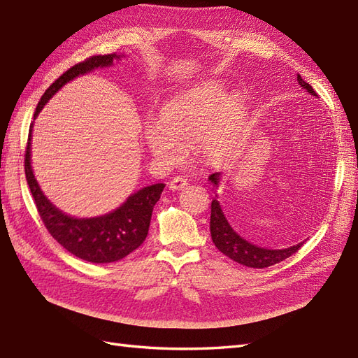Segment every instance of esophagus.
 <instances>
[{"mask_svg":"<svg viewBox=\"0 0 358 358\" xmlns=\"http://www.w3.org/2000/svg\"><path fill=\"white\" fill-rule=\"evenodd\" d=\"M187 186V180L185 177L176 176L171 181H169V189L171 190H181L182 187Z\"/></svg>","mask_w":358,"mask_h":358,"instance_id":"esophagus-1","label":"esophagus"}]
</instances>
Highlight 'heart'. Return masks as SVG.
Wrapping results in <instances>:
<instances>
[{
	"label": "heart",
	"instance_id": "obj_1",
	"mask_svg": "<svg viewBox=\"0 0 358 358\" xmlns=\"http://www.w3.org/2000/svg\"><path fill=\"white\" fill-rule=\"evenodd\" d=\"M241 117L238 99H226L221 90L203 87L166 102L159 127H148L145 140L151 152L168 163L181 159L182 148L204 140L212 154H221L234 138Z\"/></svg>",
	"mask_w": 358,
	"mask_h": 358
}]
</instances>
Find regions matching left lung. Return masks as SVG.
Returning a JSON list of instances; mask_svg holds the SVG:
<instances>
[{"instance_id":"left-lung-1","label":"left lung","mask_w":358,"mask_h":358,"mask_svg":"<svg viewBox=\"0 0 358 358\" xmlns=\"http://www.w3.org/2000/svg\"><path fill=\"white\" fill-rule=\"evenodd\" d=\"M297 80L308 93L315 96V91L310 84L301 78V74H297ZM220 172H215L209 177V180L215 186L220 182ZM210 235L213 244L217 245L218 250L229 256L230 259H234L238 264H243L245 267L252 268H265L270 265L278 264L280 261H285L287 257L294 255L299 248L303 245V243H299L289 248H282V250H270V248H262L253 245L248 243L244 238H241L236 231L230 227L229 221L224 217L221 210V206L218 199L212 201V210H210Z\"/></svg>"}]
</instances>
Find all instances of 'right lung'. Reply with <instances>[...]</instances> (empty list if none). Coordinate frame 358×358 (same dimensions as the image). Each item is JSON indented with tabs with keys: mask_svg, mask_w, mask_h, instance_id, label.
Here are the masks:
<instances>
[{
	"mask_svg": "<svg viewBox=\"0 0 358 358\" xmlns=\"http://www.w3.org/2000/svg\"><path fill=\"white\" fill-rule=\"evenodd\" d=\"M117 57L119 56L115 53L97 55L73 65L71 69L61 74L45 90V93L41 97L36 106L35 117L48 102V99L62 85H65L66 82L78 78L79 74L93 71L97 66H110ZM31 127L27 140L26 155H24L26 157L24 159V169H26L27 185L30 187L33 199H35L38 213L45 229L48 230V234L71 255L94 264H106L123 259L124 256H128L143 244L149 230V222H151L152 209L155 203L160 199L164 189L163 182L140 189L138 192L132 194L119 209L106 213L103 217L85 220L69 217V215L62 213L48 201L43 190H41L35 176H33L30 166Z\"/></svg>",
	"mask_w": 358,
	"mask_h": 358,
	"instance_id": "obj_1",
	"label": "right lung"
}]
</instances>
